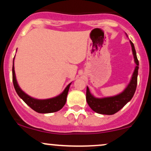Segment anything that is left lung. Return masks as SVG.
I'll return each mask as SVG.
<instances>
[{"mask_svg": "<svg viewBox=\"0 0 151 151\" xmlns=\"http://www.w3.org/2000/svg\"><path fill=\"white\" fill-rule=\"evenodd\" d=\"M130 42H131V47H132L133 58H134V61L136 66L135 67L131 81L129 82L127 87L124 89V91L116 96L99 99L94 97L93 95H91L89 88L88 86H86V101H87V104H89L90 108L96 113L106 114V115H112V114H116L119 110H121L128 102L131 101L134 95L137 86V78H138L139 62H138L136 56V52L135 50L134 45L131 41H130Z\"/></svg>", "mask_w": 151, "mask_h": 151, "instance_id": "left-lung-1", "label": "left lung"}]
</instances>
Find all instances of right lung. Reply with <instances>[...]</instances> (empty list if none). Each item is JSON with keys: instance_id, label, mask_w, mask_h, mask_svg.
Listing matches in <instances>:
<instances>
[{"instance_id": "obj_1", "label": "right lung", "mask_w": 151, "mask_h": 151, "mask_svg": "<svg viewBox=\"0 0 151 151\" xmlns=\"http://www.w3.org/2000/svg\"><path fill=\"white\" fill-rule=\"evenodd\" d=\"M12 72H13V85H14V88L18 95L25 102V104H27L31 109H33L36 112L40 114L53 113V112L58 111L65 106L66 101H67V93H68L71 83L67 86V87L65 88V89L64 90V91L61 94L56 96V97L42 100L36 99L31 97V96L26 94L18 86L14 70V60H13Z\"/></svg>"}]
</instances>
